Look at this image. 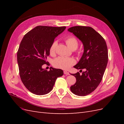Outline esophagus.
I'll return each mask as SVG.
<instances>
[{
    "label": "esophagus",
    "instance_id": "34e87169",
    "mask_svg": "<svg viewBox=\"0 0 124 124\" xmlns=\"http://www.w3.org/2000/svg\"><path fill=\"white\" fill-rule=\"evenodd\" d=\"M63 73H64L65 74H66V75H69L70 74V73L68 72H67V71H63Z\"/></svg>",
    "mask_w": 124,
    "mask_h": 124
}]
</instances>
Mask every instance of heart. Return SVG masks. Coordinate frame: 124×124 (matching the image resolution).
Returning a JSON list of instances; mask_svg holds the SVG:
<instances>
[{"mask_svg":"<svg viewBox=\"0 0 124 124\" xmlns=\"http://www.w3.org/2000/svg\"><path fill=\"white\" fill-rule=\"evenodd\" d=\"M65 42L67 46L71 50H76L78 46V42L77 40L73 37H69L66 38ZM57 46V42L54 41L52 43L50 47V54L54 56L55 54V49ZM75 63V60L70 57L59 56L54 60L53 62V66L56 68L67 70Z\"/></svg>","mask_w":124,"mask_h":124,"instance_id":"b5f03b06","label":"heart"}]
</instances>
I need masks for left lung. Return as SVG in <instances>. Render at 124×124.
<instances>
[{
	"instance_id": "1",
	"label": "left lung",
	"mask_w": 124,
	"mask_h": 124,
	"mask_svg": "<svg viewBox=\"0 0 124 124\" xmlns=\"http://www.w3.org/2000/svg\"><path fill=\"white\" fill-rule=\"evenodd\" d=\"M68 31L81 41L84 47L83 55L74 67L85 70L82 74L78 72L72 74L77 81L70 90L77 96H85L94 91L102 80L108 63L107 44L103 37L91 27L74 26Z\"/></svg>"
}]
</instances>
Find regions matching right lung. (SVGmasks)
<instances>
[{
	"label": "right lung",
	"mask_w": 124,
	"mask_h": 124,
	"mask_svg": "<svg viewBox=\"0 0 124 124\" xmlns=\"http://www.w3.org/2000/svg\"><path fill=\"white\" fill-rule=\"evenodd\" d=\"M63 27L38 26L24 36L17 53L21 80L29 92L37 95L50 93L57 78L62 76V69L42 68L50 55V47L56 37L66 29Z\"/></svg>",
	"instance_id": "add662e5"
}]
</instances>
